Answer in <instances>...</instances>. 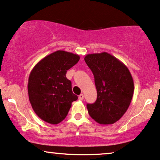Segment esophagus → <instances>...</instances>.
<instances>
[{
	"instance_id": "34e87169",
	"label": "esophagus",
	"mask_w": 160,
	"mask_h": 160,
	"mask_svg": "<svg viewBox=\"0 0 160 160\" xmlns=\"http://www.w3.org/2000/svg\"><path fill=\"white\" fill-rule=\"evenodd\" d=\"M83 98H84V95L82 94H80V95H79V96H78V99H79V100H83Z\"/></svg>"
}]
</instances>
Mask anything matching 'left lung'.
Masks as SVG:
<instances>
[{
  "mask_svg": "<svg viewBox=\"0 0 160 160\" xmlns=\"http://www.w3.org/2000/svg\"><path fill=\"white\" fill-rule=\"evenodd\" d=\"M85 61L94 77L98 98L87 104L92 119L101 125L114 124L126 112L134 94L128 67L107 52L86 54Z\"/></svg>",
  "mask_w": 160,
  "mask_h": 160,
  "instance_id": "1",
  "label": "left lung"
}]
</instances>
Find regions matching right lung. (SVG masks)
<instances>
[{
    "label": "right lung",
    "mask_w": 160,
    "mask_h": 160,
    "mask_svg": "<svg viewBox=\"0 0 160 160\" xmlns=\"http://www.w3.org/2000/svg\"><path fill=\"white\" fill-rule=\"evenodd\" d=\"M79 60L78 54L58 50L40 60L32 68L28 94L34 112L42 120L58 124L67 116L72 102L78 100L66 74Z\"/></svg>",
    "instance_id": "right-lung-1"
}]
</instances>
